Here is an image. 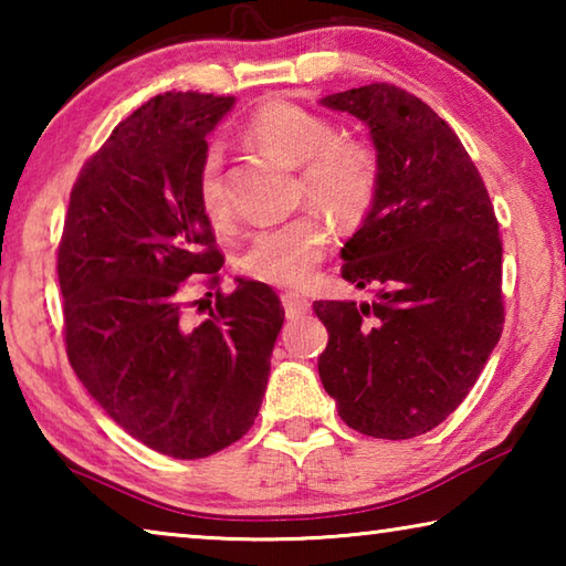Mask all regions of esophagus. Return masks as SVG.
Segmentation results:
<instances>
[{"label":"esophagus","mask_w":566,"mask_h":566,"mask_svg":"<svg viewBox=\"0 0 566 566\" xmlns=\"http://www.w3.org/2000/svg\"><path fill=\"white\" fill-rule=\"evenodd\" d=\"M282 304H284L286 317L290 319H296V317H302V314L310 312V300H306V296L300 292H284Z\"/></svg>","instance_id":"1"}]
</instances>
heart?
<instances>
[{
	"mask_svg": "<svg viewBox=\"0 0 566 566\" xmlns=\"http://www.w3.org/2000/svg\"><path fill=\"white\" fill-rule=\"evenodd\" d=\"M247 134L290 165H302L300 189L339 222H359L375 205L381 161L367 139L342 137L329 117L302 104L274 99L247 122ZM222 151L209 147L197 171V199L205 217L224 224L232 217L222 175ZM329 244V227L317 209H304L282 224L256 232L242 270L260 282L296 286L317 270Z\"/></svg>",
	"mask_w": 566,
	"mask_h": 566,
	"instance_id": "b5f03b06",
	"label": "heart"
}]
</instances>
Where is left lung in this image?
I'll list each match as a JSON object with an SVG mask.
<instances>
[{"instance_id": "obj_1", "label": "left lung", "mask_w": 566, "mask_h": 566, "mask_svg": "<svg viewBox=\"0 0 566 566\" xmlns=\"http://www.w3.org/2000/svg\"><path fill=\"white\" fill-rule=\"evenodd\" d=\"M322 104L369 124L379 195L342 249L371 302H314L329 332L319 377L352 429L411 439L452 415L502 337V237L484 179L454 129L389 82Z\"/></svg>"}]
</instances>
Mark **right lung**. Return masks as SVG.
Returning a JSON list of instances; mask_svg holds the SVG:
<instances>
[{
	"label": "right lung",
	"instance_id": "obj_1",
	"mask_svg": "<svg viewBox=\"0 0 566 566\" xmlns=\"http://www.w3.org/2000/svg\"><path fill=\"white\" fill-rule=\"evenodd\" d=\"M232 104L165 92L119 122L74 181L56 252L74 375L124 432L175 459L249 432L284 324L272 286L219 290L224 254L197 199L207 134Z\"/></svg>",
	"mask_w": 566,
	"mask_h": 566
}]
</instances>
